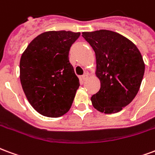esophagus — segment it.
<instances>
[{
  "label": "esophagus",
  "instance_id": "obj_1",
  "mask_svg": "<svg viewBox=\"0 0 155 155\" xmlns=\"http://www.w3.org/2000/svg\"><path fill=\"white\" fill-rule=\"evenodd\" d=\"M88 78V75H87V73H85V74H83L82 76V79L83 81H86L87 79Z\"/></svg>",
  "mask_w": 155,
  "mask_h": 155
}]
</instances>
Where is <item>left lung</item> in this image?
<instances>
[{"label":"left lung","mask_w":155,"mask_h":155,"mask_svg":"<svg viewBox=\"0 0 155 155\" xmlns=\"http://www.w3.org/2000/svg\"><path fill=\"white\" fill-rule=\"evenodd\" d=\"M96 54V75L101 88L91 98L100 112L116 113L130 103L139 91L144 73L140 52L118 33L101 30L82 32Z\"/></svg>","instance_id":"obj_1"}]
</instances>
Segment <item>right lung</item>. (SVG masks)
Listing matches in <instances>:
<instances>
[{
    "mask_svg": "<svg viewBox=\"0 0 155 155\" xmlns=\"http://www.w3.org/2000/svg\"><path fill=\"white\" fill-rule=\"evenodd\" d=\"M79 36V32L65 30L42 33L20 58L23 91L30 105L43 116L59 117L71 108L80 83L68 54Z\"/></svg>",
    "mask_w": 155,
    "mask_h": 155,
    "instance_id": "obj_1",
    "label": "right lung"
}]
</instances>
